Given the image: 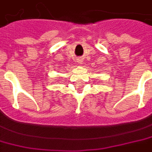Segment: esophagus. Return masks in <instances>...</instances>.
<instances>
[{"label":"esophagus","instance_id":"34e87169","mask_svg":"<svg viewBox=\"0 0 152 152\" xmlns=\"http://www.w3.org/2000/svg\"><path fill=\"white\" fill-rule=\"evenodd\" d=\"M77 61H78V63L81 64V63H82V61H83V58H78Z\"/></svg>","mask_w":152,"mask_h":152}]
</instances>
